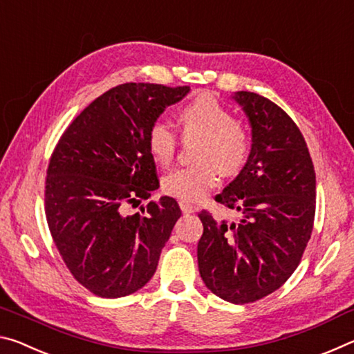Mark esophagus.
Instances as JSON below:
<instances>
[{
	"instance_id": "34e87169",
	"label": "esophagus",
	"mask_w": 354,
	"mask_h": 354,
	"mask_svg": "<svg viewBox=\"0 0 354 354\" xmlns=\"http://www.w3.org/2000/svg\"><path fill=\"white\" fill-rule=\"evenodd\" d=\"M179 207H181V211L184 214H194L196 211V207L194 205H190L189 201H184V200L179 201Z\"/></svg>"
}]
</instances>
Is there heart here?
<instances>
[{"mask_svg": "<svg viewBox=\"0 0 354 354\" xmlns=\"http://www.w3.org/2000/svg\"><path fill=\"white\" fill-rule=\"evenodd\" d=\"M178 127L183 139H198L194 149L196 164L167 175L162 190L184 201H200L225 176H237L250 158V134L217 100L200 95L178 109ZM147 149L160 167L175 158L178 139L164 120H156L147 131Z\"/></svg>", "mask_w": 354, "mask_h": 354, "instance_id": "1", "label": "heart"}]
</instances>
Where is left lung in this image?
I'll return each mask as SVG.
<instances>
[{
  "instance_id": "1",
  "label": "left lung",
  "mask_w": 354,
  "mask_h": 354,
  "mask_svg": "<svg viewBox=\"0 0 354 354\" xmlns=\"http://www.w3.org/2000/svg\"><path fill=\"white\" fill-rule=\"evenodd\" d=\"M251 127L247 165L215 196L241 214L215 220L201 211L198 268L209 290L234 304L279 289L295 272L313 234L315 171L295 122L266 97L232 95Z\"/></svg>"
}]
</instances>
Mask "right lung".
Listing matches in <instances>:
<instances>
[{
  "label": "right lung",
  "instance_id": "obj_1",
  "mask_svg": "<svg viewBox=\"0 0 354 354\" xmlns=\"http://www.w3.org/2000/svg\"><path fill=\"white\" fill-rule=\"evenodd\" d=\"M190 87L127 82L92 101L59 139L45 183V214L65 266L103 298L145 286L181 217L175 198L149 201L159 187L145 143L149 124Z\"/></svg>",
  "mask_w": 354,
  "mask_h": 354
}]
</instances>
